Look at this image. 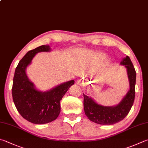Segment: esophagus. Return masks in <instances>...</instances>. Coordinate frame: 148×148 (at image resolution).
<instances>
[{"label":"esophagus","instance_id":"1","mask_svg":"<svg viewBox=\"0 0 148 148\" xmlns=\"http://www.w3.org/2000/svg\"><path fill=\"white\" fill-rule=\"evenodd\" d=\"M77 84H78V85H82V80H77Z\"/></svg>","mask_w":148,"mask_h":148}]
</instances>
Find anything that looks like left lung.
Listing matches in <instances>:
<instances>
[{
    "label": "left lung",
    "instance_id": "1",
    "mask_svg": "<svg viewBox=\"0 0 148 148\" xmlns=\"http://www.w3.org/2000/svg\"><path fill=\"white\" fill-rule=\"evenodd\" d=\"M121 64L127 70L130 89L122 101L116 106L105 107L96 103L92 98L83 94L85 113L92 122L101 125H112L122 120L128 114L133 106L135 96L136 71L129 56Z\"/></svg>",
    "mask_w": 148,
    "mask_h": 148
}]
</instances>
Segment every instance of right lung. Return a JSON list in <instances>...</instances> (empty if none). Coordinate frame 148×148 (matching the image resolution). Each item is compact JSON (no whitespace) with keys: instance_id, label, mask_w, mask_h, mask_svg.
Segmentation results:
<instances>
[{"instance_id":"right-lung-1","label":"right lung","mask_w":148,"mask_h":148,"mask_svg":"<svg viewBox=\"0 0 148 148\" xmlns=\"http://www.w3.org/2000/svg\"><path fill=\"white\" fill-rule=\"evenodd\" d=\"M48 51L49 46L45 45L28 51L16 67L13 80L12 96L16 108L24 119L36 124H44L57 119L61 111L60 101L74 83L71 80L44 92L35 88L26 76V68L37 53Z\"/></svg>"}]
</instances>
